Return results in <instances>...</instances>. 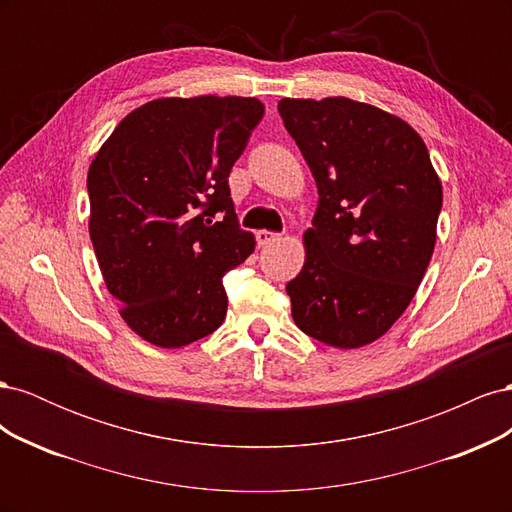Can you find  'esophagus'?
<instances>
[{
    "instance_id": "1",
    "label": "esophagus",
    "mask_w": 512,
    "mask_h": 512,
    "mask_svg": "<svg viewBox=\"0 0 512 512\" xmlns=\"http://www.w3.org/2000/svg\"><path fill=\"white\" fill-rule=\"evenodd\" d=\"M277 239H280V235H277V232H271V230H258V232H256V241H258L260 247L271 245V243L277 241Z\"/></svg>"
}]
</instances>
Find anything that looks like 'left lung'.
<instances>
[{"label": "left lung", "instance_id": "left-lung-1", "mask_svg": "<svg viewBox=\"0 0 512 512\" xmlns=\"http://www.w3.org/2000/svg\"><path fill=\"white\" fill-rule=\"evenodd\" d=\"M318 209L288 282L297 327L335 348L376 342L406 312L436 245L442 183L412 126L350 98L277 104Z\"/></svg>", "mask_w": 512, "mask_h": 512}]
</instances>
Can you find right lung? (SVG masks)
Returning a JSON list of instances; mask_svg holds the SVG:
<instances>
[{"label": "right lung", "mask_w": 512, "mask_h": 512, "mask_svg": "<svg viewBox=\"0 0 512 512\" xmlns=\"http://www.w3.org/2000/svg\"><path fill=\"white\" fill-rule=\"evenodd\" d=\"M265 115L256 98H158L108 136L87 173L89 237L121 318L181 348L226 316L222 277L254 252L228 175Z\"/></svg>", "instance_id": "right-lung-1"}]
</instances>
